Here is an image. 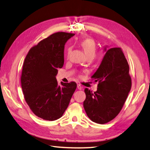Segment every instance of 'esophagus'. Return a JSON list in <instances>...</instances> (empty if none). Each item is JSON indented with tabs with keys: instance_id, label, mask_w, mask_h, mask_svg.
<instances>
[{
	"instance_id": "esophagus-1",
	"label": "esophagus",
	"mask_w": 150,
	"mask_h": 150,
	"mask_svg": "<svg viewBox=\"0 0 150 150\" xmlns=\"http://www.w3.org/2000/svg\"><path fill=\"white\" fill-rule=\"evenodd\" d=\"M77 88H78V90H82V86H81V85L79 84H77Z\"/></svg>"
}]
</instances>
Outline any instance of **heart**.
<instances>
[{
  "label": "heart",
  "instance_id": "obj_1",
  "mask_svg": "<svg viewBox=\"0 0 150 150\" xmlns=\"http://www.w3.org/2000/svg\"><path fill=\"white\" fill-rule=\"evenodd\" d=\"M81 45L83 47L85 54L87 56V57H94L96 52V48L95 43L93 42V40L92 39H84L81 41ZM71 49L69 48L67 50V54H69V52H71Z\"/></svg>",
  "mask_w": 150,
  "mask_h": 150
}]
</instances>
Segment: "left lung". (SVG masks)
Segmentation results:
<instances>
[{
	"instance_id": "left-lung-1",
	"label": "left lung",
	"mask_w": 150,
	"mask_h": 150,
	"mask_svg": "<svg viewBox=\"0 0 150 150\" xmlns=\"http://www.w3.org/2000/svg\"><path fill=\"white\" fill-rule=\"evenodd\" d=\"M107 47H104L105 54L91 77L98 83L97 91L84 89V110L92 122L100 124H106L118 115L131 88L129 66L122 49Z\"/></svg>"
}]
</instances>
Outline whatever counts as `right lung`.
Masks as SVG:
<instances>
[{
	"label": "right lung",
	"instance_id": "obj_1",
	"mask_svg": "<svg viewBox=\"0 0 150 150\" xmlns=\"http://www.w3.org/2000/svg\"><path fill=\"white\" fill-rule=\"evenodd\" d=\"M75 34L57 32L32 47L23 64L21 87L35 115L54 121L62 116L77 88L75 82L58 84V69L64 63V45Z\"/></svg>",
	"mask_w": 150,
	"mask_h": 150
}]
</instances>
